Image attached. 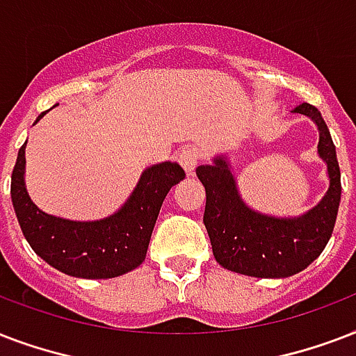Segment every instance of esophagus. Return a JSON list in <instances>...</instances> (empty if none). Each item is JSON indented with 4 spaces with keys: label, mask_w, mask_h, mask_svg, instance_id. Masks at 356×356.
<instances>
[{
    "label": "esophagus",
    "mask_w": 356,
    "mask_h": 356,
    "mask_svg": "<svg viewBox=\"0 0 356 356\" xmlns=\"http://www.w3.org/2000/svg\"><path fill=\"white\" fill-rule=\"evenodd\" d=\"M176 158H178V163L181 165V169L191 175L193 170H195V167L198 165V159H200V152H198L197 148L184 147L180 152H178V156H176Z\"/></svg>",
    "instance_id": "obj_1"
}]
</instances>
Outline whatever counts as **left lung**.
Segmentation results:
<instances>
[{
    "label": "left lung",
    "instance_id": "left-lung-1",
    "mask_svg": "<svg viewBox=\"0 0 356 356\" xmlns=\"http://www.w3.org/2000/svg\"><path fill=\"white\" fill-rule=\"evenodd\" d=\"M293 113L307 115L318 124V154L327 163L330 180L329 191L305 216L273 217L250 209L239 197L236 178L222 156L197 169L206 189L204 225L213 256L225 269L258 278L291 277L310 266L332 236L341 197L334 143L316 107L301 104Z\"/></svg>",
    "mask_w": 356,
    "mask_h": 356
}]
</instances>
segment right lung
Returning <instances> with one entry per match:
<instances>
[{"label": "right lung", "mask_w": 356, "mask_h": 356, "mask_svg": "<svg viewBox=\"0 0 356 356\" xmlns=\"http://www.w3.org/2000/svg\"><path fill=\"white\" fill-rule=\"evenodd\" d=\"M46 115H38L35 122ZM26 143L10 178V197L27 243L49 266L78 278H113L139 267L170 187L184 180L178 163L152 165L117 213L100 221H68L44 213L27 195Z\"/></svg>", "instance_id": "1"}]
</instances>
